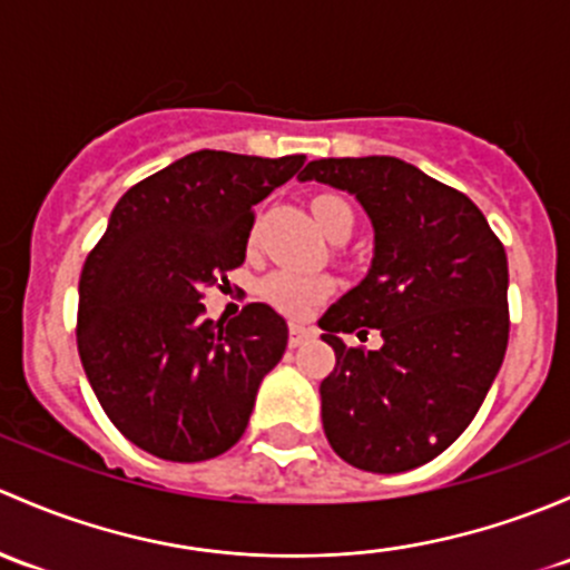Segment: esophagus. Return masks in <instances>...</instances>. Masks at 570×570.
Here are the masks:
<instances>
[{
    "label": "esophagus",
    "instance_id": "1",
    "mask_svg": "<svg viewBox=\"0 0 570 570\" xmlns=\"http://www.w3.org/2000/svg\"><path fill=\"white\" fill-rule=\"evenodd\" d=\"M309 328L307 326H302V324H291L287 326V345H291V348H296V345H302L304 340L309 337Z\"/></svg>",
    "mask_w": 570,
    "mask_h": 570
}]
</instances>
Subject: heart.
I'll return each instance as SVG.
<instances>
[{
  "mask_svg": "<svg viewBox=\"0 0 570 570\" xmlns=\"http://www.w3.org/2000/svg\"><path fill=\"white\" fill-rule=\"evenodd\" d=\"M313 214L318 219L321 230L326 233L332 242L348 236L351 227H354V208L345 197L324 195L313 197ZM334 291V279L326 274H313V272H296V268H277V272L266 274L261 283V296L266 298L272 307H277L285 315H307L309 309L318 307L321 302H326Z\"/></svg>",
  "mask_w": 570,
  "mask_h": 570,
  "instance_id": "heart-1",
  "label": "heart"
}]
</instances>
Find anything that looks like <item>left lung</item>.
Here are the masks:
<instances>
[{
    "label": "left lung",
    "instance_id": "left-lung-1",
    "mask_svg": "<svg viewBox=\"0 0 570 570\" xmlns=\"http://www.w3.org/2000/svg\"><path fill=\"white\" fill-rule=\"evenodd\" d=\"M351 191L375 230L367 277L321 315L334 371L321 416L334 453L406 472L466 431L508 348V255L478 205L392 156L318 158L298 175ZM379 327V352L340 333Z\"/></svg>",
    "mask_w": 570,
    "mask_h": 570
}]
</instances>
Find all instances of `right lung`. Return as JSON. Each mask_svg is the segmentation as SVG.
<instances>
[{"label": "right lung", "instance_id": "right-lung-1", "mask_svg": "<svg viewBox=\"0 0 570 570\" xmlns=\"http://www.w3.org/2000/svg\"><path fill=\"white\" fill-rule=\"evenodd\" d=\"M304 156L197 150L120 197L79 277L76 345L111 425L164 461H208L244 436L257 386L285 354L268 304L230 324L205 318L203 291L246 257L255 205Z\"/></svg>", "mask_w": 570, "mask_h": 570}]
</instances>
